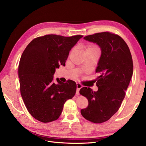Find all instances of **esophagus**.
Segmentation results:
<instances>
[{"label": "esophagus", "mask_w": 146, "mask_h": 146, "mask_svg": "<svg viewBox=\"0 0 146 146\" xmlns=\"http://www.w3.org/2000/svg\"><path fill=\"white\" fill-rule=\"evenodd\" d=\"M83 87V86L81 85L80 83H77V92H76V95H79L80 93H79V91L81 89V88Z\"/></svg>", "instance_id": "1"}]
</instances>
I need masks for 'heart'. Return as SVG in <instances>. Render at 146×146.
Segmentation results:
<instances>
[{"label":"heart","mask_w":146,"mask_h":146,"mask_svg":"<svg viewBox=\"0 0 146 146\" xmlns=\"http://www.w3.org/2000/svg\"><path fill=\"white\" fill-rule=\"evenodd\" d=\"M99 50V48L98 47H97L95 45H93V44H90L89 46H88L86 50Z\"/></svg>","instance_id":"b5f03b06"}]
</instances>
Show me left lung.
<instances>
[{
    "label": "left lung",
    "mask_w": 146,
    "mask_h": 146,
    "mask_svg": "<svg viewBox=\"0 0 146 146\" xmlns=\"http://www.w3.org/2000/svg\"><path fill=\"white\" fill-rule=\"evenodd\" d=\"M83 38L98 44L102 54L96 69L98 91L87 87L80 90L88 100L81 114L86 120L100 123L109 120L120 108L133 75V60L129 47L118 35L104 32Z\"/></svg>",
    "instance_id": "8db88e82"
}]
</instances>
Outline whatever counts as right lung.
<instances>
[{
    "mask_svg": "<svg viewBox=\"0 0 146 146\" xmlns=\"http://www.w3.org/2000/svg\"><path fill=\"white\" fill-rule=\"evenodd\" d=\"M82 35L66 37L46 35L33 39L21 55L18 68L20 91L28 111L36 120L56 121L64 103L72 99L77 84L69 80L53 82L56 68L65 65L69 51Z\"/></svg>",
    "mask_w": 146,
    "mask_h": 146,
    "instance_id": "obj_1",
    "label": "right lung"
}]
</instances>
